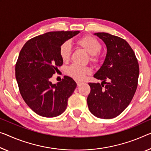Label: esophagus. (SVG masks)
Segmentation results:
<instances>
[{"instance_id":"obj_1","label":"esophagus","mask_w":151,"mask_h":151,"mask_svg":"<svg viewBox=\"0 0 151 151\" xmlns=\"http://www.w3.org/2000/svg\"><path fill=\"white\" fill-rule=\"evenodd\" d=\"M76 83H77V85L78 86H80V85H81L82 83V82H80V81H77V82H76Z\"/></svg>"}]
</instances>
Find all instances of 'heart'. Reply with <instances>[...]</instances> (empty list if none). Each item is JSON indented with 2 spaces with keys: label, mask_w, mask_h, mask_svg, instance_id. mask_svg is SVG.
Listing matches in <instances>:
<instances>
[{
  "label": "heart",
  "mask_w": 151,
  "mask_h": 151,
  "mask_svg": "<svg viewBox=\"0 0 151 151\" xmlns=\"http://www.w3.org/2000/svg\"><path fill=\"white\" fill-rule=\"evenodd\" d=\"M77 45L90 55V61L97 63L100 59L99 51L101 49V44L96 38L92 36H86L77 41ZM71 46L69 42H65L60 46L59 54L63 61H68L70 57ZM88 67L79 66L73 64L66 69V73L70 77L77 80H83L85 76L90 73Z\"/></svg>",
  "instance_id": "1"
}]
</instances>
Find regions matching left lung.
<instances>
[{"instance_id": "left-lung-1", "label": "left lung", "mask_w": 151, "mask_h": 151, "mask_svg": "<svg viewBox=\"0 0 151 151\" xmlns=\"http://www.w3.org/2000/svg\"><path fill=\"white\" fill-rule=\"evenodd\" d=\"M106 46L103 65L94 75L102 80L89 83L87 98L89 110L101 119H112L124 111L135 94L138 86L139 65L135 53L127 42L105 32L95 33ZM107 80L109 83H106ZM104 84H105V86Z\"/></svg>"}]
</instances>
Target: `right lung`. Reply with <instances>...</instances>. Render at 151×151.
<instances>
[{"label": "right lung", "instance_id": "right-lung-1", "mask_svg": "<svg viewBox=\"0 0 151 151\" xmlns=\"http://www.w3.org/2000/svg\"><path fill=\"white\" fill-rule=\"evenodd\" d=\"M79 33L47 32L30 39L21 50L15 65L16 80L25 103L39 115L55 117L66 109L77 84L69 76L57 83H52L50 78L63 63L60 46Z\"/></svg>", "mask_w": 151, "mask_h": 151}]
</instances>
